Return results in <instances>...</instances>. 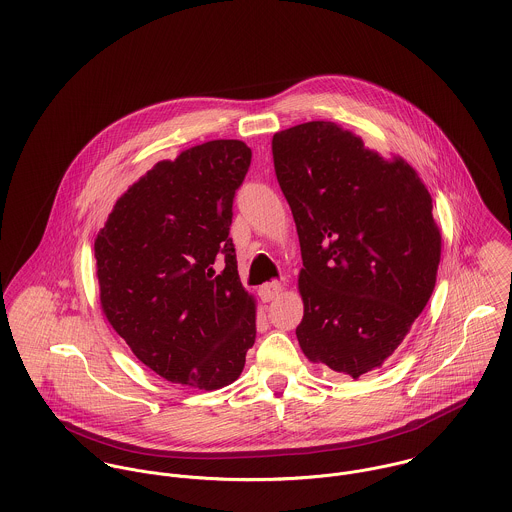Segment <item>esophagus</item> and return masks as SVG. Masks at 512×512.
Segmentation results:
<instances>
[{"label":"esophagus","instance_id":"1","mask_svg":"<svg viewBox=\"0 0 512 512\" xmlns=\"http://www.w3.org/2000/svg\"><path fill=\"white\" fill-rule=\"evenodd\" d=\"M284 290V284L282 282H270V284H264L262 288H260V297L264 299V301H272L274 297H278L280 293Z\"/></svg>","mask_w":512,"mask_h":512}]
</instances>
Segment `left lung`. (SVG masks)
<instances>
[{
  "mask_svg": "<svg viewBox=\"0 0 512 512\" xmlns=\"http://www.w3.org/2000/svg\"><path fill=\"white\" fill-rule=\"evenodd\" d=\"M303 268L295 329L311 363L355 380L400 347L436 288L441 232L416 169L335 122L274 134Z\"/></svg>",
  "mask_w": 512,
  "mask_h": 512,
  "instance_id": "8db88e82",
  "label": "left lung"
}]
</instances>
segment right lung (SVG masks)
Here are the masks:
<instances>
[{"mask_svg": "<svg viewBox=\"0 0 512 512\" xmlns=\"http://www.w3.org/2000/svg\"><path fill=\"white\" fill-rule=\"evenodd\" d=\"M250 159L244 142L213 140L157 161L94 240L104 317L173 384H232L256 341V299L240 284L228 236ZM219 257L225 268L217 275Z\"/></svg>", "mask_w": 512, "mask_h": 512, "instance_id": "obj_1", "label": "right lung"}]
</instances>
